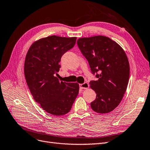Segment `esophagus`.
Wrapping results in <instances>:
<instances>
[{
	"instance_id": "obj_1",
	"label": "esophagus",
	"mask_w": 150,
	"mask_h": 150,
	"mask_svg": "<svg viewBox=\"0 0 150 150\" xmlns=\"http://www.w3.org/2000/svg\"><path fill=\"white\" fill-rule=\"evenodd\" d=\"M79 88L81 89H87L89 88V84L87 82H84L83 84H80Z\"/></svg>"
}]
</instances>
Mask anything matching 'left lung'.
I'll use <instances>...</instances> for the list:
<instances>
[{
    "label": "left lung",
    "instance_id": "1",
    "mask_svg": "<svg viewBox=\"0 0 150 150\" xmlns=\"http://www.w3.org/2000/svg\"><path fill=\"white\" fill-rule=\"evenodd\" d=\"M77 44L97 78L89 83L96 93L91 107L98 113L110 112L119 105L128 86V57L120 45L105 36L80 38Z\"/></svg>",
    "mask_w": 150,
    "mask_h": 150
}]
</instances>
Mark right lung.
<instances>
[{"label": "right lung", "mask_w": 150, "mask_h": 150, "mask_svg": "<svg viewBox=\"0 0 150 150\" xmlns=\"http://www.w3.org/2000/svg\"><path fill=\"white\" fill-rule=\"evenodd\" d=\"M76 39L49 36L32 44L25 57L24 74L30 93L43 110L54 116L69 112L79 93L78 83L56 77L62 56L74 46Z\"/></svg>", "instance_id": "right-lung-1"}]
</instances>
